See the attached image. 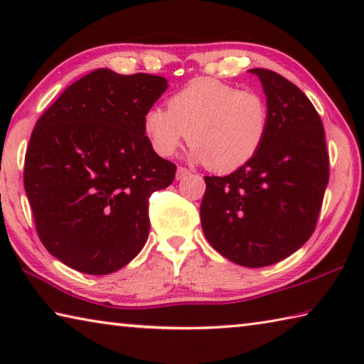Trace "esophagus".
<instances>
[{"mask_svg":"<svg viewBox=\"0 0 364 364\" xmlns=\"http://www.w3.org/2000/svg\"><path fill=\"white\" fill-rule=\"evenodd\" d=\"M189 173H191V171L188 168L178 167V170H176V180H183V178H186Z\"/></svg>","mask_w":364,"mask_h":364,"instance_id":"esophagus-1","label":"esophagus"}]
</instances>
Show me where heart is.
Listing matches in <instances>:
<instances>
[{"label": "heart", "mask_w": 364, "mask_h": 364, "mask_svg": "<svg viewBox=\"0 0 364 364\" xmlns=\"http://www.w3.org/2000/svg\"><path fill=\"white\" fill-rule=\"evenodd\" d=\"M269 120L268 101L257 91L215 78H196L170 97L168 109L147 110L143 127L159 156H173L189 134L196 160L230 173L262 149Z\"/></svg>", "instance_id": "b5f03b06"}]
</instances>
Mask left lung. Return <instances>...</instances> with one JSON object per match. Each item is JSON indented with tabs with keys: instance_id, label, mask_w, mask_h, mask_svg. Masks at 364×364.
Returning a JSON list of instances; mask_svg holds the SVG:
<instances>
[{
	"instance_id": "8db88e82",
	"label": "left lung",
	"mask_w": 364,
	"mask_h": 364,
	"mask_svg": "<svg viewBox=\"0 0 364 364\" xmlns=\"http://www.w3.org/2000/svg\"><path fill=\"white\" fill-rule=\"evenodd\" d=\"M269 106V132L257 156L228 176H205L202 230L212 247L247 268L278 263L315 231L329 181L321 117L292 82L252 69Z\"/></svg>"
}]
</instances>
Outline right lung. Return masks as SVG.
Here are the masks:
<instances>
[{"instance_id":"add662e5","label":"right lung","mask_w":364,"mask_h":364,"mask_svg":"<svg viewBox=\"0 0 364 364\" xmlns=\"http://www.w3.org/2000/svg\"><path fill=\"white\" fill-rule=\"evenodd\" d=\"M167 80L97 69L72 83L33 128L23 186L49 254L86 274L125 267L149 236V197L175 180L144 115Z\"/></svg>"}]
</instances>
